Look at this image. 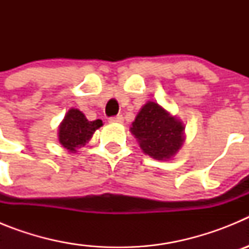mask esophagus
Segmentation results:
<instances>
[{
    "mask_svg": "<svg viewBox=\"0 0 249 249\" xmlns=\"http://www.w3.org/2000/svg\"><path fill=\"white\" fill-rule=\"evenodd\" d=\"M109 122H111V123H122L123 122V117L118 114V116H114V117L109 118Z\"/></svg>",
    "mask_w": 249,
    "mask_h": 249,
    "instance_id": "1",
    "label": "esophagus"
}]
</instances>
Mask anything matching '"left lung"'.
Segmentation results:
<instances>
[{
    "label": "left lung",
    "mask_w": 249,
    "mask_h": 249,
    "mask_svg": "<svg viewBox=\"0 0 249 249\" xmlns=\"http://www.w3.org/2000/svg\"><path fill=\"white\" fill-rule=\"evenodd\" d=\"M184 124L160 105L148 101L142 106L131 133L136 137L144 155L157 160H171L184 142Z\"/></svg>",
    "instance_id": "1"
}]
</instances>
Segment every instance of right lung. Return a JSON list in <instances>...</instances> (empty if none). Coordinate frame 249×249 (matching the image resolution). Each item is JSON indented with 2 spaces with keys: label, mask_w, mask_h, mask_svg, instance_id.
Returning a JSON list of instances; mask_svg holds the SVG:
<instances>
[{
  "label": "right lung",
  "mask_w": 249,
  "mask_h": 249,
  "mask_svg": "<svg viewBox=\"0 0 249 249\" xmlns=\"http://www.w3.org/2000/svg\"><path fill=\"white\" fill-rule=\"evenodd\" d=\"M103 123L101 120L89 121L85 114L77 108L68 109L65 118L58 127V141L63 148L71 153L89 143L96 129Z\"/></svg>",
  "instance_id": "add662e5"
}]
</instances>
